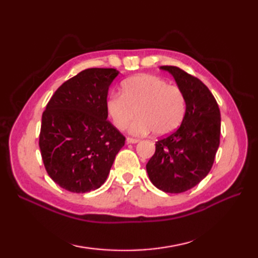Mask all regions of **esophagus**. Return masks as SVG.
<instances>
[{
	"mask_svg": "<svg viewBox=\"0 0 258 258\" xmlns=\"http://www.w3.org/2000/svg\"><path fill=\"white\" fill-rule=\"evenodd\" d=\"M126 142L130 144H135V143H139L140 140L139 139H133V138H127L126 139Z\"/></svg>",
	"mask_w": 258,
	"mask_h": 258,
	"instance_id": "obj_1",
	"label": "esophagus"
}]
</instances>
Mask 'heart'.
I'll list each match as a JSON object with an SVG mask.
<instances>
[{
    "label": "heart",
    "instance_id": "obj_1",
    "mask_svg": "<svg viewBox=\"0 0 258 258\" xmlns=\"http://www.w3.org/2000/svg\"><path fill=\"white\" fill-rule=\"evenodd\" d=\"M105 106L117 130L126 128L136 112L139 118L130 127L134 135H145L152 131L156 135H167L178 127L186 113L183 91L151 74L135 75L123 81L120 95L109 94Z\"/></svg>",
    "mask_w": 258,
    "mask_h": 258
}]
</instances>
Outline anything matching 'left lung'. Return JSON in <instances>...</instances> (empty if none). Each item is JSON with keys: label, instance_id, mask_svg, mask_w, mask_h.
<instances>
[{"label": "left lung", "instance_id": "1", "mask_svg": "<svg viewBox=\"0 0 258 258\" xmlns=\"http://www.w3.org/2000/svg\"><path fill=\"white\" fill-rule=\"evenodd\" d=\"M171 73L186 100L182 124L156 142L146 164L153 185L165 193H183L206 177L220 146L221 113L208 87L176 67H161Z\"/></svg>", "mask_w": 258, "mask_h": 258}]
</instances>
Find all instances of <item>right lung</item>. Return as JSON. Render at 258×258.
<instances>
[{
	"instance_id": "right-lung-1",
	"label": "right lung",
	"mask_w": 258,
	"mask_h": 258,
	"mask_svg": "<svg viewBox=\"0 0 258 258\" xmlns=\"http://www.w3.org/2000/svg\"><path fill=\"white\" fill-rule=\"evenodd\" d=\"M115 69H87L58 87L42 115L41 155L54 182L72 193L104 184L124 135L107 120L108 87Z\"/></svg>"
}]
</instances>
